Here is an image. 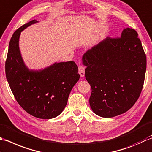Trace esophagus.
<instances>
[{
	"instance_id": "1",
	"label": "esophagus",
	"mask_w": 152,
	"mask_h": 152,
	"mask_svg": "<svg viewBox=\"0 0 152 152\" xmlns=\"http://www.w3.org/2000/svg\"><path fill=\"white\" fill-rule=\"evenodd\" d=\"M79 73L80 76L81 77H83L85 76V67H83L82 66H80L79 67Z\"/></svg>"
}]
</instances>
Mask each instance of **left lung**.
<instances>
[{
  "label": "left lung",
  "mask_w": 152,
  "mask_h": 152,
  "mask_svg": "<svg viewBox=\"0 0 152 152\" xmlns=\"http://www.w3.org/2000/svg\"><path fill=\"white\" fill-rule=\"evenodd\" d=\"M82 60L92 88L89 103L93 112L110 118L131 109L140 96L146 70V56L137 31L127 27L119 38L106 37Z\"/></svg>",
  "instance_id": "1"
}]
</instances>
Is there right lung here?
<instances>
[{
    "instance_id": "right-lung-1",
    "label": "right lung",
    "mask_w": 152,
    "mask_h": 152,
    "mask_svg": "<svg viewBox=\"0 0 152 152\" xmlns=\"http://www.w3.org/2000/svg\"><path fill=\"white\" fill-rule=\"evenodd\" d=\"M37 22L33 20L24 24L12 35L5 64L6 77L15 100L25 111L37 118L50 119L62 112L80 75L72 61L55 62L39 70L26 66L19 48L21 32Z\"/></svg>"
}]
</instances>
